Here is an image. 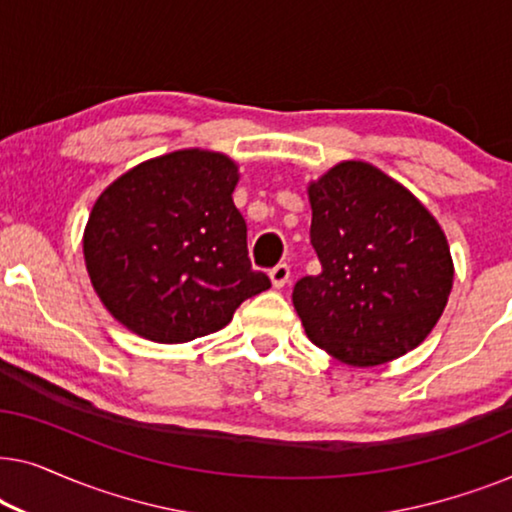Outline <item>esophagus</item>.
<instances>
[{"label":"esophagus","mask_w":512,"mask_h":512,"mask_svg":"<svg viewBox=\"0 0 512 512\" xmlns=\"http://www.w3.org/2000/svg\"><path fill=\"white\" fill-rule=\"evenodd\" d=\"M289 277H291V268L286 263H279L270 270V279H272V286H275V289H282V286L289 282Z\"/></svg>","instance_id":"obj_1"}]
</instances>
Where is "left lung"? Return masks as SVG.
Segmentation results:
<instances>
[{
  "instance_id": "1",
  "label": "left lung",
  "mask_w": 512,
  "mask_h": 512,
  "mask_svg": "<svg viewBox=\"0 0 512 512\" xmlns=\"http://www.w3.org/2000/svg\"><path fill=\"white\" fill-rule=\"evenodd\" d=\"M319 275L298 279L307 338L349 366L422 345L452 291L454 265L429 209L375 165L345 160L307 188Z\"/></svg>"
}]
</instances>
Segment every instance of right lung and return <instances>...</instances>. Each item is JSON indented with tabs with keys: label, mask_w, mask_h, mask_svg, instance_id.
Masks as SVG:
<instances>
[{
	"label": "right lung",
	"mask_w": 512,
	"mask_h": 512,
	"mask_svg": "<svg viewBox=\"0 0 512 512\" xmlns=\"http://www.w3.org/2000/svg\"><path fill=\"white\" fill-rule=\"evenodd\" d=\"M237 181L228 156L184 149L104 188L83 230V258L102 305L128 331L167 345L202 338L270 289L251 268Z\"/></svg>",
	"instance_id": "add662e5"
}]
</instances>
